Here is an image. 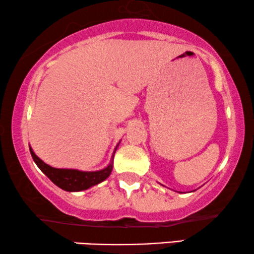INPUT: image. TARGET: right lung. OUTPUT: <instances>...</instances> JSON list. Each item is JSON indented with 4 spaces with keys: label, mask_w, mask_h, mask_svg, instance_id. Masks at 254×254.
I'll return each instance as SVG.
<instances>
[{
    "label": "right lung",
    "mask_w": 254,
    "mask_h": 254,
    "mask_svg": "<svg viewBox=\"0 0 254 254\" xmlns=\"http://www.w3.org/2000/svg\"><path fill=\"white\" fill-rule=\"evenodd\" d=\"M115 150H117V148H115ZM115 150L112 155L111 163L106 168L97 171H80L77 169H58V168L49 166L36 155L30 147L31 156L37 167L56 186L65 190V191H83V190L97 186V184L106 180L113 169V157Z\"/></svg>",
    "instance_id": "1"
}]
</instances>
